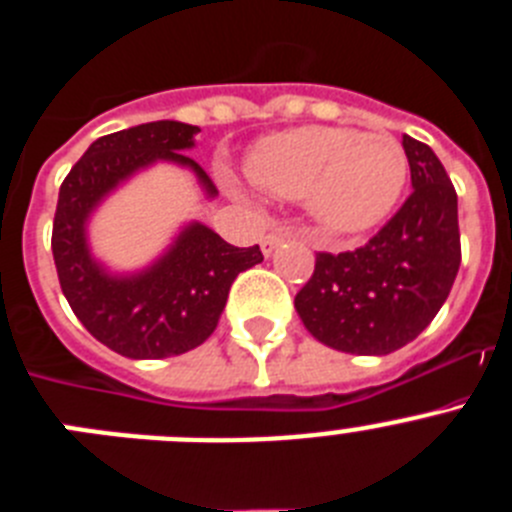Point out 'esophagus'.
<instances>
[{
    "instance_id": "esophagus-1",
    "label": "esophagus",
    "mask_w": 512,
    "mask_h": 512,
    "mask_svg": "<svg viewBox=\"0 0 512 512\" xmlns=\"http://www.w3.org/2000/svg\"><path fill=\"white\" fill-rule=\"evenodd\" d=\"M289 238V233H284V230H271L269 235H264V241H261V251H264V256H269L274 248L279 246V243H284Z\"/></svg>"
}]
</instances>
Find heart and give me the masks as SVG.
Returning a JSON list of instances; mask_svg holds the SVG:
<instances>
[{"instance_id": "heart-1", "label": "heart", "mask_w": 512, "mask_h": 512, "mask_svg": "<svg viewBox=\"0 0 512 512\" xmlns=\"http://www.w3.org/2000/svg\"><path fill=\"white\" fill-rule=\"evenodd\" d=\"M248 174L261 189L305 200L330 233H361L390 215L408 182V156L390 133L307 125L253 148Z\"/></svg>"}]
</instances>
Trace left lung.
Instances as JSON below:
<instances>
[{"label": "left lung", "instance_id": "obj_1", "mask_svg": "<svg viewBox=\"0 0 512 512\" xmlns=\"http://www.w3.org/2000/svg\"><path fill=\"white\" fill-rule=\"evenodd\" d=\"M413 194L369 243L318 253L295 307L325 346L392 354L418 338L446 302L461 264L456 189L431 148L402 135Z\"/></svg>", "mask_w": 512, "mask_h": 512}]
</instances>
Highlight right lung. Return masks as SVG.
<instances>
[{
    "label": "right lung",
    "instance_id": "add662e5",
    "mask_svg": "<svg viewBox=\"0 0 512 512\" xmlns=\"http://www.w3.org/2000/svg\"><path fill=\"white\" fill-rule=\"evenodd\" d=\"M197 133V125L158 120L102 135L58 192L51 248L63 295L99 343L128 359H166L205 343L223 315L235 277L264 261L259 246H230L202 223H189L169 251L138 274L117 277L92 259L89 215L135 171L156 161L187 166L207 197H215L207 171L184 153Z\"/></svg>",
    "mask_w": 512,
    "mask_h": 512
}]
</instances>
